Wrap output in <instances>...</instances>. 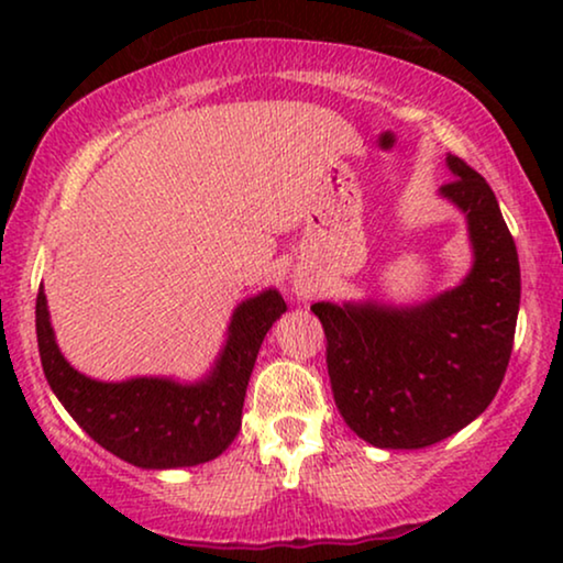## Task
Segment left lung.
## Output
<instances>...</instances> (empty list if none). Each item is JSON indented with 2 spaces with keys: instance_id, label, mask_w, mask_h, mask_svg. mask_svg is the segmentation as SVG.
Wrapping results in <instances>:
<instances>
[{
  "instance_id": "obj_1",
  "label": "left lung",
  "mask_w": 563,
  "mask_h": 563,
  "mask_svg": "<svg viewBox=\"0 0 563 563\" xmlns=\"http://www.w3.org/2000/svg\"><path fill=\"white\" fill-rule=\"evenodd\" d=\"M449 168L441 195L466 212L476 256L464 284L410 310L312 305L338 412L379 449H426L459 433L487 410L510 364L518 249L484 176L459 156Z\"/></svg>"
}]
</instances>
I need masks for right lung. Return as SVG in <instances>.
Wrapping results in <instances>:
<instances>
[{"label": "right lung", "instance_id": "1", "mask_svg": "<svg viewBox=\"0 0 563 563\" xmlns=\"http://www.w3.org/2000/svg\"><path fill=\"white\" fill-rule=\"evenodd\" d=\"M287 302L276 289L238 307L218 366L199 384L168 379L95 382L60 356L43 289L35 299L41 364L53 395L91 441L143 468L197 466L218 459L241 430L243 399L268 328Z\"/></svg>", "mask_w": 563, "mask_h": 563}]
</instances>
